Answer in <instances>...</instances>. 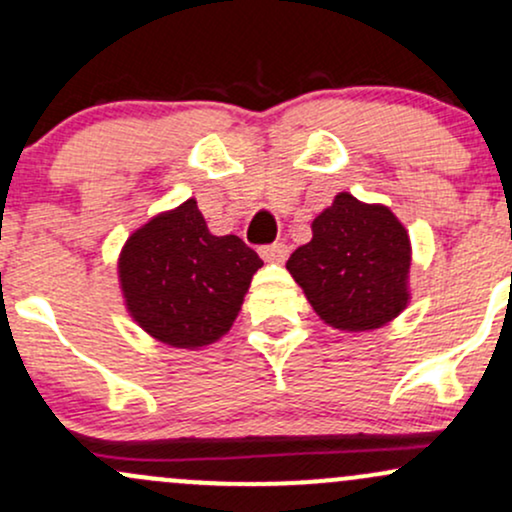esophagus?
Wrapping results in <instances>:
<instances>
[{
  "label": "esophagus",
  "instance_id": "1",
  "mask_svg": "<svg viewBox=\"0 0 512 512\" xmlns=\"http://www.w3.org/2000/svg\"><path fill=\"white\" fill-rule=\"evenodd\" d=\"M260 255L267 262H284L289 257V248L284 243H272V245H264L260 248Z\"/></svg>",
  "mask_w": 512,
  "mask_h": 512
}]
</instances>
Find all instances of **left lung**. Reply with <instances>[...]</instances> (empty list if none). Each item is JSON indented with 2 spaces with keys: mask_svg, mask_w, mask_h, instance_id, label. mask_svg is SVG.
Returning <instances> with one entry per match:
<instances>
[{
  "mask_svg": "<svg viewBox=\"0 0 512 512\" xmlns=\"http://www.w3.org/2000/svg\"><path fill=\"white\" fill-rule=\"evenodd\" d=\"M310 228L286 269L325 325L370 332L407 308L411 243L390 207L339 192Z\"/></svg>",
  "mask_w": 512,
  "mask_h": 512,
  "instance_id": "8db88e82",
  "label": "left lung"
}]
</instances>
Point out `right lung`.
<instances>
[{
	"label": "right lung",
	"instance_id": "add662e5",
	"mask_svg": "<svg viewBox=\"0 0 512 512\" xmlns=\"http://www.w3.org/2000/svg\"><path fill=\"white\" fill-rule=\"evenodd\" d=\"M260 255L238 236H214L197 199L139 226L117 260L127 313L156 342L209 346L231 330Z\"/></svg>",
	"mask_w": 512,
	"mask_h": 512
}]
</instances>
